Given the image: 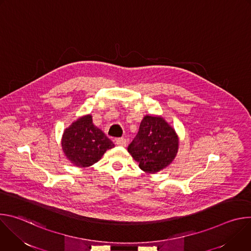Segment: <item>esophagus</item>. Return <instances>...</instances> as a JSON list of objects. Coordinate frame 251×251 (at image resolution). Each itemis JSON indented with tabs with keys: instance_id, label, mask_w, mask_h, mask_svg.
Listing matches in <instances>:
<instances>
[{
	"instance_id": "obj_1",
	"label": "esophagus",
	"mask_w": 251,
	"mask_h": 251,
	"mask_svg": "<svg viewBox=\"0 0 251 251\" xmlns=\"http://www.w3.org/2000/svg\"><path fill=\"white\" fill-rule=\"evenodd\" d=\"M126 143H127V141H126L125 138H118V139L116 140V144H117L118 146L125 147V146H126Z\"/></svg>"
}]
</instances>
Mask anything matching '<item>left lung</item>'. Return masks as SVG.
Masks as SVG:
<instances>
[{
	"instance_id": "8db88e82",
	"label": "left lung",
	"mask_w": 251,
	"mask_h": 251,
	"mask_svg": "<svg viewBox=\"0 0 251 251\" xmlns=\"http://www.w3.org/2000/svg\"><path fill=\"white\" fill-rule=\"evenodd\" d=\"M178 140L175 130L161 117L145 116L128 152L146 173H157L175 159Z\"/></svg>"
}]
</instances>
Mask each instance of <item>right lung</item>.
Masks as SVG:
<instances>
[{"label":"right lung","instance_id":"1","mask_svg":"<svg viewBox=\"0 0 251 251\" xmlns=\"http://www.w3.org/2000/svg\"><path fill=\"white\" fill-rule=\"evenodd\" d=\"M61 146L71 163L84 168L98 162L107 150L114 147V144L93 124L92 116L86 115L65 129Z\"/></svg>","mask_w":251,"mask_h":251}]
</instances>
